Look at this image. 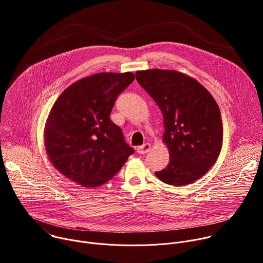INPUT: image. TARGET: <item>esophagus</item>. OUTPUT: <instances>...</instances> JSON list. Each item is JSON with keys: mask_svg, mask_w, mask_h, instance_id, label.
Returning a JSON list of instances; mask_svg holds the SVG:
<instances>
[{"mask_svg": "<svg viewBox=\"0 0 263 263\" xmlns=\"http://www.w3.org/2000/svg\"><path fill=\"white\" fill-rule=\"evenodd\" d=\"M149 149H151V144L146 142L137 147V153L138 154H146L147 152H149Z\"/></svg>", "mask_w": 263, "mask_h": 263, "instance_id": "esophagus-1", "label": "esophagus"}]
</instances>
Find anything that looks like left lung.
Returning <instances> with one entry per match:
<instances>
[{"label": "left lung", "instance_id": "left-lung-1", "mask_svg": "<svg viewBox=\"0 0 263 263\" xmlns=\"http://www.w3.org/2000/svg\"><path fill=\"white\" fill-rule=\"evenodd\" d=\"M135 76L163 116L162 141L170 162L156 177L174 186L194 183L215 163L221 149L222 123L215 100L196 79L177 70H137Z\"/></svg>", "mask_w": 263, "mask_h": 263}]
</instances>
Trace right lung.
<instances>
[{
	"instance_id": "right-lung-1",
	"label": "right lung",
	"mask_w": 263,
	"mask_h": 263,
	"mask_svg": "<svg viewBox=\"0 0 263 263\" xmlns=\"http://www.w3.org/2000/svg\"><path fill=\"white\" fill-rule=\"evenodd\" d=\"M134 79L130 71L99 72L72 83L58 97L44 140L59 173L83 187H98L122 168L134 149L109 116Z\"/></svg>"
}]
</instances>
